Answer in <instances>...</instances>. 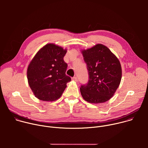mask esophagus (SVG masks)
Masks as SVG:
<instances>
[{
	"label": "esophagus",
	"instance_id": "obj_1",
	"mask_svg": "<svg viewBox=\"0 0 148 148\" xmlns=\"http://www.w3.org/2000/svg\"><path fill=\"white\" fill-rule=\"evenodd\" d=\"M72 79L73 80V81H75V82H77L78 81V79H77V78L76 77H73V78H72Z\"/></svg>",
	"mask_w": 148,
	"mask_h": 148
}]
</instances>
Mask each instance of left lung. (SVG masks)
<instances>
[{
  "label": "left lung",
  "mask_w": 148,
  "mask_h": 148,
  "mask_svg": "<svg viewBox=\"0 0 148 148\" xmlns=\"http://www.w3.org/2000/svg\"><path fill=\"white\" fill-rule=\"evenodd\" d=\"M81 51L89 74L88 84L80 87L82 98L89 103L96 104L108 101L114 96L121 81L122 68L119 59L102 44Z\"/></svg>",
  "instance_id": "1"
}]
</instances>
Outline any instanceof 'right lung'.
<instances>
[{
	"label": "right lung",
	"instance_id": "obj_1",
	"mask_svg": "<svg viewBox=\"0 0 148 148\" xmlns=\"http://www.w3.org/2000/svg\"><path fill=\"white\" fill-rule=\"evenodd\" d=\"M67 51L49 43L41 48L30 62L27 70L29 85L38 99L54 101L67 87L71 78L66 74L67 64L64 57Z\"/></svg>",
	"mask_w": 148,
	"mask_h": 148
}]
</instances>
